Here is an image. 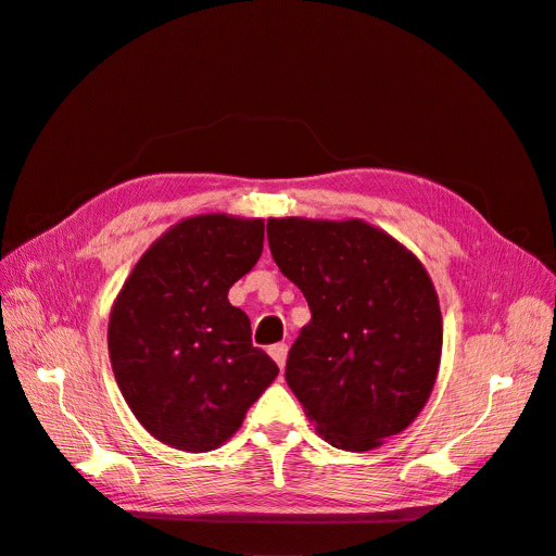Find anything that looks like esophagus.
<instances>
[{
    "mask_svg": "<svg viewBox=\"0 0 556 556\" xmlns=\"http://www.w3.org/2000/svg\"><path fill=\"white\" fill-rule=\"evenodd\" d=\"M268 355L274 357V362L280 366V371H282L285 362H288V345H285V343H276V345L268 348Z\"/></svg>",
    "mask_w": 556,
    "mask_h": 556,
    "instance_id": "34e87169",
    "label": "esophagus"
}]
</instances>
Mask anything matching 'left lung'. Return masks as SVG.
<instances>
[{"instance_id":"8db88e82","label":"left lung","mask_w":556,"mask_h":556,"mask_svg":"<svg viewBox=\"0 0 556 556\" xmlns=\"http://www.w3.org/2000/svg\"><path fill=\"white\" fill-rule=\"evenodd\" d=\"M266 231L311 308L285 380L329 445L378 447L419 415L439 376L443 317L429 274L364 220L268 217Z\"/></svg>"}]
</instances>
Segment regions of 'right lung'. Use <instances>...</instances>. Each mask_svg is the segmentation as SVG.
<instances>
[{
  "label": "right lung",
  "mask_w": 556,
  "mask_h": 556,
  "mask_svg": "<svg viewBox=\"0 0 556 556\" xmlns=\"http://www.w3.org/2000/svg\"><path fill=\"white\" fill-rule=\"evenodd\" d=\"M262 217L180 220L131 268L109 317V355L131 413L164 445L208 452L229 441L278 376L252 345L229 288L257 264Z\"/></svg>",
  "instance_id": "right-lung-1"
}]
</instances>
